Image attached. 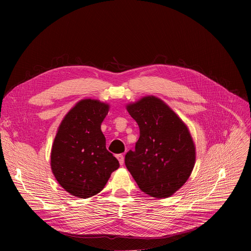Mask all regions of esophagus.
I'll list each match as a JSON object with an SVG mask.
<instances>
[{
  "label": "esophagus",
  "mask_w": 251,
  "mask_h": 251,
  "mask_svg": "<svg viewBox=\"0 0 251 251\" xmlns=\"http://www.w3.org/2000/svg\"><path fill=\"white\" fill-rule=\"evenodd\" d=\"M116 157H117V159H118V161H119L120 165L122 166V165L124 164V156H123L122 154H119V155H117Z\"/></svg>",
  "instance_id": "34e87169"
}]
</instances>
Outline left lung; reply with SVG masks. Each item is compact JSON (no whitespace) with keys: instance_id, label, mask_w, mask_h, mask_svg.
I'll return each instance as SVG.
<instances>
[{"instance_id":"left-lung-1","label":"left lung","mask_w":251,"mask_h":251,"mask_svg":"<svg viewBox=\"0 0 251 251\" xmlns=\"http://www.w3.org/2000/svg\"><path fill=\"white\" fill-rule=\"evenodd\" d=\"M140 137L125 165L140 190L156 198L171 197L188 181L196 162V147L187 125L155 96L126 106Z\"/></svg>"}]
</instances>
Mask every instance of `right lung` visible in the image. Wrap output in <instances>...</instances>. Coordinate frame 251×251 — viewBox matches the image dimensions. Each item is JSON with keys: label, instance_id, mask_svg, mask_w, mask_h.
<instances>
[{"label": "right lung", "instance_id": "right-lung-1", "mask_svg": "<svg viewBox=\"0 0 251 251\" xmlns=\"http://www.w3.org/2000/svg\"><path fill=\"white\" fill-rule=\"evenodd\" d=\"M109 105L82 99L61 121L50 153V167L58 184L70 195L87 199L100 193L118 160L106 149L101 123Z\"/></svg>", "mask_w": 251, "mask_h": 251}]
</instances>
